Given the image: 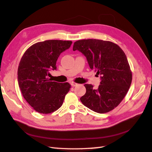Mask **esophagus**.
<instances>
[{"label": "esophagus", "instance_id": "esophagus-1", "mask_svg": "<svg viewBox=\"0 0 152 152\" xmlns=\"http://www.w3.org/2000/svg\"><path fill=\"white\" fill-rule=\"evenodd\" d=\"M77 83H75V82H72L71 83V86H72V87H76V86H77Z\"/></svg>", "mask_w": 152, "mask_h": 152}]
</instances>
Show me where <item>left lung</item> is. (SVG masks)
I'll return each mask as SVG.
<instances>
[{
	"label": "left lung",
	"mask_w": 152,
	"mask_h": 152,
	"mask_svg": "<svg viewBox=\"0 0 152 152\" xmlns=\"http://www.w3.org/2000/svg\"><path fill=\"white\" fill-rule=\"evenodd\" d=\"M73 50L82 52L90 69L96 72L97 76L100 75L97 89L91 84L84 85L86 93L80 98L82 104L98 113H105L117 107L128 93L132 80L124 51L114 43L99 39L77 41Z\"/></svg>",
	"instance_id": "obj_1"
}]
</instances>
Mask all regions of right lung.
Wrapping results in <instances>:
<instances>
[{
  "label": "right lung",
  "mask_w": 152,
  "mask_h": 152,
  "mask_svg": "<svg viewBox=\"0 0 152 152\" xmlns=\"http://www.w3.org/2000/svg\"><path fill=\"white\" fill-rule=\"evenodd\" d=\"M72 45L70 41L47 40L28 49L17 71L19 86L24 99L34 110L48 114L58 109L70 90L69 83L52 82L50 71L56 70L59 55Z\"/></svg>",
  "instance_id": "right-lung-1"
}]
</instances>
